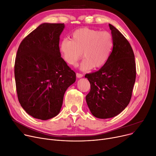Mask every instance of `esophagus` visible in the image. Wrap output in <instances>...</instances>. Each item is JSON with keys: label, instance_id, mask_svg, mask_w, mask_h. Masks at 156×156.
<instances>
[{"label": "esophagus", "instance_id": "obj_1", "mask_svg": "<svg viewBox=\"0 0 156 156\" xmlns=\"http://www.w3.org/2000/svg\"><path fill=\"white\" fill-rule=\"evenodd\" d=\"M83 75L82 74H81V73H76V77L77 78H81V77H83Z\"/></svg>", "mask_w": 156, "mask_h": 156}]
</instances>
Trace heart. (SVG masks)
<instances>
[{
    "label": "heart",
    "instance_id": "obj_1",
    "mask_svg": "<svg viewBox=\"0 0 156 156\" xmlns=\"http://www.w3.org/2000/svg\"><path fill=\"white\" fill-rule=\"evenodd\" d=\"M113 46V37L109 32L85 28L74 31L71 40L64 39L60 51L64 61L71 66L76 65L83 57L80 68L87 71L104 66L110 58Z\"/></svg>",
    "mask_w": 156,
    "mask_h": 156
}]
</instances>
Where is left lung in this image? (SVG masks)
I'll list each match as a JSON object with an SVG mask.
<instances>
[{
	"instance_id": "obj_1",
	"label": "left lung",
	"mask_w": 156,
	"mask_h": 156,
	"mask_svg": "<svg viewBox=\"0 0 156 156\" xmlns=\"http://www.w3.org/2000/svg\"><path fill=\"white\" fill-rule=\"evenodd\" d=\"M114 40L109 61L99 71L87 74L90 91L86 101L93 115L101 119L117 116L128 105L136 79L133 49L127 39L109 24Z\"/></svg>"
}]
</instances>
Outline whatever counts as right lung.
<instances>
[{
  "label": "right lung",
  "mask_w": 156,
  "mask_h": 156,
  "mask_svg": "<svg viewBox=\"0 0 156 156\" xmlns=\"http://www.w3.org/2000/svg\"><path fill=\"white\" fill-rule=\"evenodd\" d=\"M64 23H43L21 42L14 64L18 101L29 115L47 120L61 111L64 93L76 73L61 56Z\"/></svg>",
  "instance_id": "1"
}]
</instances>
